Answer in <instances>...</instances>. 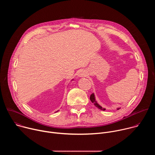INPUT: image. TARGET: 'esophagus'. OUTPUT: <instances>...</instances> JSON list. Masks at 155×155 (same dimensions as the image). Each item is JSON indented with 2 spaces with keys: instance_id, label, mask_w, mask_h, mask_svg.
<instances>
[{
  "instance_id": "esophagus-1",
  "label": "esophagus",
  "mask_w": 155,
  "mask_h": 155,
  "mask_svg": "<svg viewBox=\"0 0 155 155\" xmlns=\"http://www.w3.org/2000/svg\"><path fill=\"white\" fill-rule=\"evenodd\" d=\"M79 76H80V77H83V76H84V74H83V73H80Z\"/></svg>"
}]
</instances>
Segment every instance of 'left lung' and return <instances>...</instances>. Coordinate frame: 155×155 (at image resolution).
<instances>
[{"label": "left lung", "instance_id": "1", "mask_svg": "<svg viewBox=\"0 0 155 155\" xmlns=\"http://www.w3.org/2000/svg\"><path fill=\"white\" fill-rule=\"evenodd\" d=\"M90 100H91V101L92 102V103H93L94 105L96 107H97L98 108H99V109H101V110H105V109L104 108L102 107L100 105H99V104H97V102L95 100V97H94V95L93 93L92 94H91V96H90ZM120 108H118V110H119Z\"/></svg>", "mask_w": 155, "mask_h": 155}]
</instances>
